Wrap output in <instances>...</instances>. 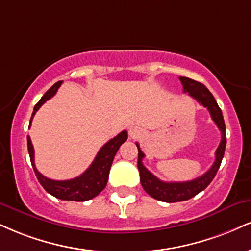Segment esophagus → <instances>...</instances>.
<instances>
[{
  "instance_id": "1",
  "label": "esophagus",
  "mask_w": 251,
  "mask_h": 251,
  "mask_svg": "<svg viewBox=\"0 0 251 251\" xmlns=\"http://www.w3.org/2000/svg\"><path fill=\"white\" fill-rule=\"evenodd\" d=\"M128 133H129V137H131L132 139H135V138L140 137V135H141V129L137 127V126H133V127L129 128Z\"/></svg>"
}]
</instances>
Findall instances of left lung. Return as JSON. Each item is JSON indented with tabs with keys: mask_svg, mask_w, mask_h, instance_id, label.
<instances>
[{
	"mask_svg": "<svg viewBox=\"0 0 251 251\" xmlns=\"http://www.w3.org/2000/svg\"><path fill=\"white\" fill-rule=\"evenodd\" d=\"M179 79L182 83L183 92H188L189 96L196 99L202 106L207 107V110L209 111L210 117H212L214 123L216 124L217 127L221 131V143H220L215 152V161H214L212 167L203 175H201V176L191 181H185V182H165V181L159 180L158 177L154 176L144 166L143 159L145 158V154L141 152L139 144L137 143L138 170L140 172L141 186H143L145 192L152 196L153 199H156L159 201L168 202V203L189 200L193 196H195L196 194H199V193L207 188V186L212 182L214 177H215L217 171H219L222 158L225 155L226 144H227V139H226V125L225 120H223L222 111L219 107V105H217L214 96L203 84L199 83V81L193 80L191 78L187 77H180Z\"/></svg>",
	"mask_w": 251,
	"mask_h": 251,
	"instance_id": "8db88e82",
	"label": "left lung"
}]
</instances>
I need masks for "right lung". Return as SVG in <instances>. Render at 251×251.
I'll return each mask as SVG.
<instances>
[{
    "label": "right lung",
    "instance_id": "add662e5",
    "mask_svg": "<svg viewBox=\"0 0 251 251\" xmlns=\"http://www.w3.org/2000/svg\"><path fill=\"white\" fill-rule=\"evenodd\" d=\"M63 81H57L52 86L45 92V95L42 97L41 100L35 105L34 112H32L31 119H30L29 128L31 126L32 118L35 113L39 110V107L44 104L45 101L49 100L51 97L56 95L57 90L62 85ZM28 151L30 155V161H31L32 168H34L36 176L41 183L42 187L49 194L55 196L57 199L65 201H87L91 200L100 193L102 189L106 187L108 180V173H110L111 165H112L114 155L117 154L118 150L122 146V144L127 140V132H120L117 137H114L111 140H108L104 146L99 150L98 154L96 155L95 160L90 167L84 172L79 176L75 177L71 180L57 181L51 180L49 177H45L37 171L35 166V155H34V146L31 144V139L28 135Z\"/></svg>",
    "mask_w": 251,
    "mask_h": 251
}]
</instances>
